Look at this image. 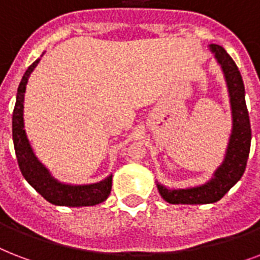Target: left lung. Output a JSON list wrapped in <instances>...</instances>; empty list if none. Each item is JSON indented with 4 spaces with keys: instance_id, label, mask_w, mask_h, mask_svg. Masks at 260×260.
<instances>
[{
    "instance_id": "obj_1",
    "label": "left lung",
    "mask_w": 260,
    "mask_h": 260,
    "mask_svg": "<svg viewBox=\"0 0 260 260\" xmlns=\"http://www.w3.org/2000/svg\"><path fill=\"white\" fill-rule=\"evenodd\" d=\"M209 50L221 66L230 93L232 110V132L230 136V143L226 147L222 163L214 171L213 177L204 185L185 189H169L166 186L156 183L159 194L169 204L197 205L217 202L242 178L246 170L251 147V125L244 97V83L236 63L221 46L210 44Z\"/></svg>"
}]
</instances>
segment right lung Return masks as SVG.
Wrapping results in <instances>:
<instances>
[{"instance_id": "right-lung-1", "label": "right lung", "mask_w": 260, "mask_h": 260, "mask_svg": "<svg viewBox=\"0 0 260 260\" xmlns=\"http://www.w3.org/2000/svg\"><path fill=\"white\" fill-rule=\"evenodd\" d=\"M40 59L35 60L18 85L16 105L12 118L14 151L18 167L25 181L48 202L59 206H93L101 204L109 197L112 189V174L105 179L90 185H67L55 179L42 162H39L32 151L29 140L24 129V94L29 75L38 66Z\"/></svg>"}]
</instances>
